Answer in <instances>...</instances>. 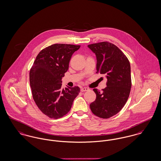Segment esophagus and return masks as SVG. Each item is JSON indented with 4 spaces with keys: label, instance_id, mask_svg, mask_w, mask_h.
Segmentation results:
<instances>
[{
    "label": "esophagus",
    "instance_id": "obj_1",
    "mask_svg": "<svg viewBox=\"0 0 161 161\" xmlns=\"http://www.w3.org/2000/svg\"><path fill=\"white\" fill-rule=\"evenodd\" d=\"M88 90H89V88H87V87H83V88H82L80 89V91L82 92H86V91H88Z\"/></svg>",
    "mask_w": 161,
    "mask_h": 161
}]
</instances>
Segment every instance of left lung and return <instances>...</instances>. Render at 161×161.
I'll return each instance as SVG.
<instances>
[{
  "mask_svg": "<svg viewBox=\"0 0 161 161\" xmlns=\"http://www.w3.org/2000/svg\"><path fill=\"white\" fill-rule=\"evenodd\" d=\"M88 47L96 54L97 72L105 75L107 86L99 92L94 88L96 99L90 107L94 115L110 118L124 107L131 87L130 64L126 56L115 45L108 42L93 43Z\"/></svg>",
  "mask_w": 161,
  "mask_h": 161,
  "instance_id": "obj_1",
  "label": "left lung"
}]
</instances>
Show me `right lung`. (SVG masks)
Returning <instances> with one entry per match:
<instances>
[{"mask_svg": "<svg viewBox=\"0 0 161 161\" xmlns=\"http://www.w3.org/2000/svg\"><path fill=\"white\" fill-rule=\"evenodd\" d=\"M80 47L51 45L40 51L30 69L33 99L40 110L50 118L57 119L67 114L80 92L78 86L62 88L61 84L73 54Z\"/></svg>", "mask_w": 161, "mask_h": 161, "instance_id": "1", "label": "right lung"}]
</instances>
